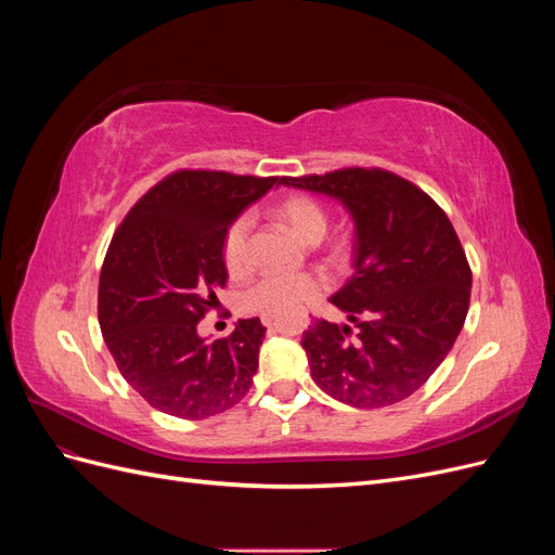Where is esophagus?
Returning <instances> with one entry per match:
<instances>
[{
    "instance_id": "esophagus-1",
    "label": "esophagus",
    "mask_w": 555,
    "mask_h": 555,
    "mask_svg": "<svg viewBox=\"0 0 555 555\" xmlns=\"http://www.w3.org/2000/svg\"><path fill=\"white\" fill-rule=\"evenodd\" d=\"M261 324H263L266 328H271L275 322H273V317H271V314H263V317H261Z\"/></svg>"
}]
</instances>
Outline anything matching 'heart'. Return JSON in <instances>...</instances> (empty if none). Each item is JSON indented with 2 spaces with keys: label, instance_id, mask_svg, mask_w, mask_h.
Masks as SVG:
<instances>
[{
  "label": "heart",
  "instance_id": "heart-1",
  "mask_svg": "<svg viewBox=\"0 0 555 555\" xmlns=\"http://www.w3.org/2000/svg\"><path fill=\"white\" fill-rule=\"evenodd\" d=\"M280 222L287 227L298 241L317 245L328 229L326 210L310 196H289L278 206ZM251 231V215L243 212L233 220L224 233L222 257L231 275H241L247 263V241ZM326 289V280L314 273H273L263 275L241 294V308L255 314H280L306 300L317 298Z\"/></svg>",
  "mask_w": 555,
  "mask_h": 555
}]
</instances>
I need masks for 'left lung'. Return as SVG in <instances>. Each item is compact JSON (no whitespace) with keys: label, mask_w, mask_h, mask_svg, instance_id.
Wrapping results in <instances>:
<instances>
[{"label":"left lung","mask_w":555,"mask_h":555,"mask_svg":"<svg viewBox=\"0 0 555 555\" xmlns=\"http://www.w3.org/2000/svg\"><path fill=\"white\" fill-rule=\"evenodd\" d=\"M280 184L338 201L354 224V275L331 296L347 324L317 319L300 340L314 384L361 410L405 400L438 371L469 306L473 273L449 217L412 182L379 169Z\"/></svg>","instance_id":"8db88e82"}]
</instances>
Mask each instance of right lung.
Here are the masks:
<instances>
[{"label":"right lung","mask_w":555,"mask_h":555,"mask_svg":"<svg viewBox=\"0 0 555 555\" xmlns=\"http://www.w3.org/2000/svg\"><path fill=\"white\" fill-rule=\"evenodd\" d=\"M278 178L180 171L155 184L115 231L99 278V326L122 377L178 418L220 414L249 391L266 328L238 319L229 338L196 324L227 284L229 224Z\"/></svg>","instance_id":"1"}]
</instances>
